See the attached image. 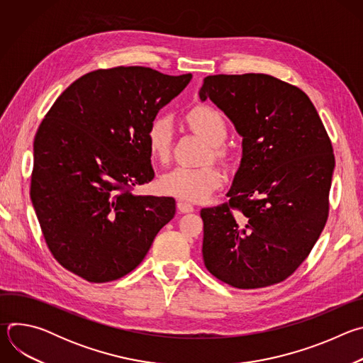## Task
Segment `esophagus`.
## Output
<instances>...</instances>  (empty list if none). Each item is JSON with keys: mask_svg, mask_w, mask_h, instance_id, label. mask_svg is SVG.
I'll return each instance as SVG.
<instances>
[{"mask_svg": "<svg viewBox=\"0 0 363 363\" xmlns=\"http://www.w3.org/2000/svg\"><path fill=\"white\" fill-rule=\"evenodd\" d=\"M177 206H178L179 213H184V214H186V213H192V211H194V205H192V203H189V202L178 201Z\"/></svg>", "mask_w": 363, "mask_h": 363, "instance_id": "obj_1", "label": "esophagus"}]
</instances>
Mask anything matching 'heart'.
Masks as SVG:
<instances>
[{"instance_id":"1","label":"heart","mask_w":363,"mask_h":363,"mask_svg":"<svg viewBox=\"0 0 363 363\" xmlns=\"http://www.w3.org/2000/svg\"><path fill=\"white\" fill-rule=\"evenodd\" d=\"M186 121L196 135L211 145L213 157L221 162H227L228 152L221 146L228 135V125L224 116L211 106H195L188 113ZM174 136L175 129L171 116L160 115L149 123L146 143L155 161L161 164L169 162ZM160 185L165 194L189 202H201L221 188L223 175L216 167H177L162 175Z\"/></svg>"}]
</instances>
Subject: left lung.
Listing matches in <instances>:
<instances>
[{
	"instance_id": "8db88e82",
	"label": "left lung",
	"mask_w": 363,
	"mask_h": 363,
	"mask_svg": "<svg viewBox=\"0 0 363 363\" xmlns=\"http://www.w3.org/2000/svg\"><path fill=\"white\" fill-rule=\"evenodd\" d=\"M211 99L242 136L228 202L202 208L203 264L237 289L286 280L325 228L335 155L308 96L269 74H216Z\"/></svg>"
}]
</instances>
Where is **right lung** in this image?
I'll use <instances>...</instances> for the list:
<instances>
[{
    "mask_svg": "<svg viewBox=\"0 0 363 363\" xmlns=\"http://www.w3.org/2000/svg\"><path fill=\"white\" fill-rule=\"evenodd\" d=\"M140 66L90 72L47 112L34 138L30 195L45 244L90 281L136 269L175 216L171 196L133 195L153 179L149 123L191 82Z\"/></svg>",
    "mask_w": 363,
    "mask_h": 363,
    "instance_id": "obj_1",
    "label": "right lung"
}]
</instances>
